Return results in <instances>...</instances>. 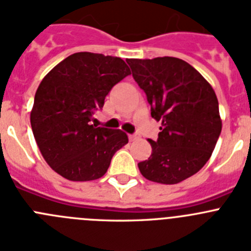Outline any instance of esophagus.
I'll list each match as a JSON object with an SVG mask.
<instances>
[{
    "label": "esophagus",
    "mask_w": 251,
    "mask_h": 251,
    "mask_svg": "<svg viewBox=\"0 0 251 251\" xmlns=\"http://www.w3.org/2000/svg\"><path fill=\"white\" fill-rule=\"evenodd\" d=\"M139 138V136H137V134H130L129 136V141L132 142V141H136V139H138Z\"/></svg>",
    "instance_id": "esophagus-1"
}]
</instances>
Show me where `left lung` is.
I'll list each match as a JSON object with an SVG mask.
<instances>
[{
    "instance_id": "obj_1",
    "label": "left lung",
    "mask_w": 251,
    "mask_h": 251,
    "mask_svg": "<svg viewBox=\"0 0 251 251\" xmlns=\"http://www.w3.org/2000/svg\"><path fill=\"white\" fill-rule=\"evenodd\" d=\"M147 95L151 115L162 122L152 154L139 162L143 177L175 185L197 174L211 157L221 133L219 101L194 66L177 57L127 59Z\"/></svg>"
}]
</instances>
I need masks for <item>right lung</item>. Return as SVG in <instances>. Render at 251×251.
Masks as SVG:
<instances>
[{"label": "right lung", "mask_w": 251, "mask_h": 251, "mask_svg": "<svg viewBox=\"0 0 251 251\" xmlns=\"http://www.w3.org/2000/svg\"><path fill=\"white\" fill-rule=\"evenodd\" d=\"M130 74L121 57L76 52L40 83L31 110L39 150L52 170L70 181L104 176L112 157L128 143L121 129L93 126V114L115 84Z\"/></svg>", "instance_id": "add662e5"}]
</instances>
